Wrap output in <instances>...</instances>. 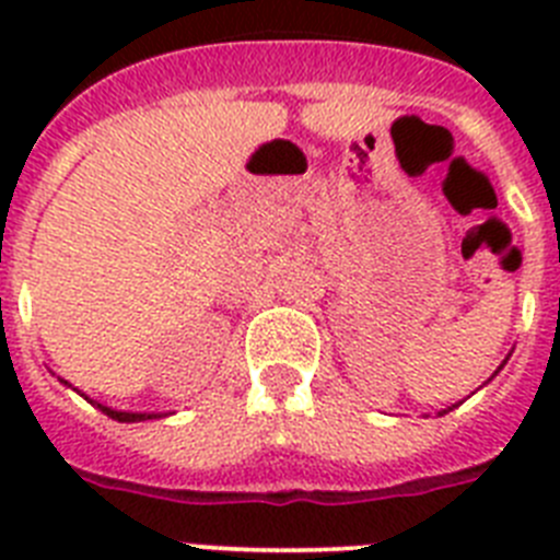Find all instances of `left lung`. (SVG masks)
<instances>
[{"label":"left lung","mask_w":560,"mask_h":560,"mask_svg":"<svg viewBox=\"0 0 560 560\" xmlns=\"http://www.w3.org/2000/svg\"><path fill=\"white\" fill-rule=\"evenodd\" d=\"M504 364H508V359H504V361H502V364H499V370H502V368H504ZM499 370H497V373H499ZM497 373H493V375H497ZM493 375H491V378H493ZM491 378H488V381H491ZM446 412H452V407H448V409H443V412H438V415H446Z\"/></svg>","instance_id":"left-lung-1"}]
</instances>
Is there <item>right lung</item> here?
Instances as JSON below:
<instances>
[{"label": "right lung", "instance_id": "1", "mask_svg": "<svg viewBox=\"0 0 560 560\" xmlns=\"http://www.w3.org/2000/svg\"><path fill=\"white\" fill-rule=\"evenodd\" d=\"M58 381H61L63 387H72L69 381H63V378H58ZM72 389H75V387H72ZM75 393H81V389H75ZM83 398H86L89 404H92V407L101 409L103 415H108V418H112V420H120V423H140V420L167 418V412H126V409H112V407H106V404H101V400H92V398H89V395H83Z\"/></svg>", "mask_w": 560, "mask_h": 560}]
</instances>
